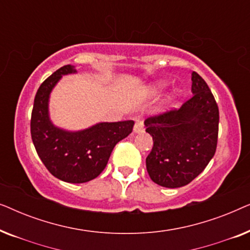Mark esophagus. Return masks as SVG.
Returning <instances> with one entry per match:
<instances>
[{
  "label": "esophagus",
  "mask_w": 250,
  "mask_h": 250,
  "mask_svg": "<svg viewBox=\"0 0 250 250\" xmlns=\"http://www.w3.org/2000/svg\"><path fill=\"white\" fill-rule=\"evenodd\" d=\"M145 129V123L141 119H136L134 124V132L135 133H141Z\"/></svg>",
  "instance_id": "1"
}]
</instances>
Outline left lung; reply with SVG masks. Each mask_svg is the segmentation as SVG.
Instances as JSON below:
<instances>
[{"label": "left lung", "instance_id": "8db88e82", "mask_svg": "<svg viewBox=\"0 0 250 250\" xmlns=\"http://www.w3.org/2000/svg\"><path fill=\"white\" fill-rule=\"evenodd\" d=\"M193 95L179 110L146 119L153 146L146 165L153 182L165 188L189 184L206 168L217 146L220 112L204 78L192 73Z\"/></svg>", "mask_w": 250, "mask_h": 250}]
</instances>
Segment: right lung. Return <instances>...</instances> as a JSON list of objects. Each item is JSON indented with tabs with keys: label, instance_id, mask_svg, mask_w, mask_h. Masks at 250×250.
<instances>
[{
	"label": "right lung",
	"instance_id": "1",
	"mask_svg": "<svg viewBox=\"0 0 250 250\" xmlns=\"http://www.w3.org/2000/svg\"><path fill=\"white\" fill-rule=\"evenodd\" d=\"M75 71L67 64L41 84L34 99L30 134L37 155L53 176L68 183H85L100 175L114 146L133 131L134 122L100 123L81 132L53 126L47 112L50 92L62 75Z\"/></svg>",
	"mask_w": 250,
	"mask_h": 250
}]
</instances>
